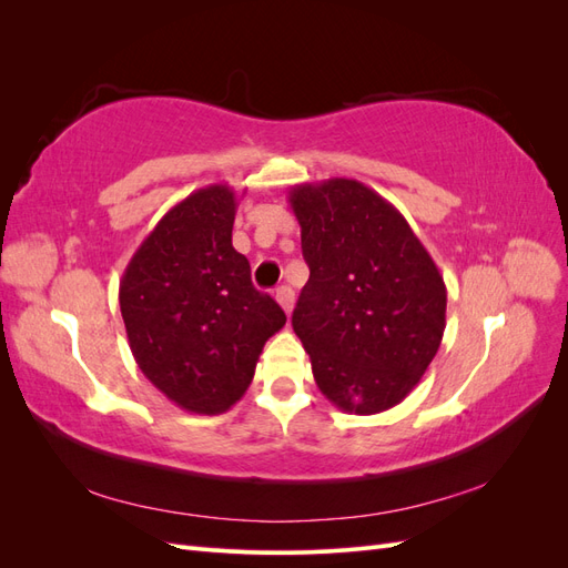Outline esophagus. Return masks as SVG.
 <instances>
[{"instance_id":"34e87169","label":"esophagus","mask_w":568,"mask_h":568,"mask_svg":"<svg viewBox=\"0 0 568 568\" xmlns=\"http://www.w3.org/2000/svg\"><path fill=\"white\" fill-rule=\"evenodd\" d=\"M274 298H277V303L282 305V311L286 315H291V311H294V288H291V286H280L277 294H274Z\"/></svg>"}]
</instances>
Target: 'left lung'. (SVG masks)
<instances>
[{"instance_id":"obj_1","label":"left lung","mask_w":568,"mask_h":568,"mask_svg":"<svg viewBox=\"0 0 568 568\" xmlns=\"http://www.w3.org/2000/svg\"><path fill=\"white\" fill-rule=\"evenodd\" d=\"M311 280L291 317L324 398L351 415L403 403L445 332L443 274L403 213L367 184L291 186Z\"/></svg>"}]
</instances>
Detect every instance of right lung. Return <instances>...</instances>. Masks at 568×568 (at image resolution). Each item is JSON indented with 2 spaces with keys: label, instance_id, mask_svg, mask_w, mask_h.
I'll use <instances>...</instances> for the list:
<instances>
[{
  "label": "right lung",
  "instance_id": "1",
  "mask_svg": "<svg viewBox=\"0 0 568 568\" xmlns=\"http://www.w3.org/2000/svg\"><path fill=\"white\" fill-rule=\"evenodd\" d=\"M236 205L230 184L196 189L159 220L120 280L134 363L194 415H222L242 400L265 341L286 324L232 246Z\"/></svg>",
  "mask_w": 568,
  "mask_h": 568
}]
</instances>
